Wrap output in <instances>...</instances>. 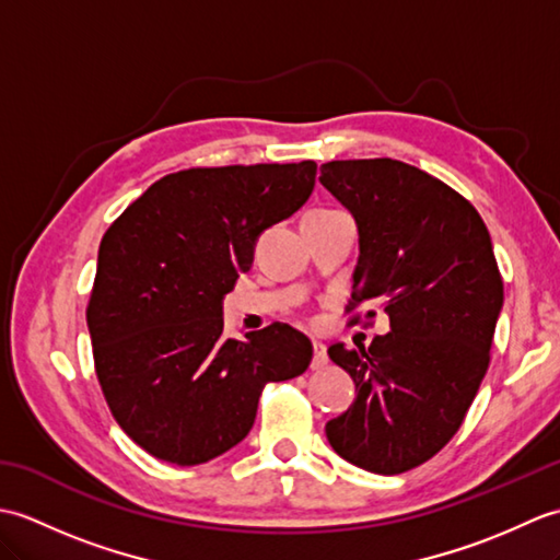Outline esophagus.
Listing matches in <instances>:
<instances>
[{
	"label": "esophagus",
	"mask_w": 560,
	"mask_h": 560,
	"mask_svg": "<svg viewBox=\"0 0 560 560\" xmlns=\"http://www.w3.org/2000/svg\"><path fill=\"white\" fill-rule=\"evenodd\" d=\"M329 359H327V349L323 347V343H313V371H323V368H327Z\"/></svg>",
	"instance_id": "34e87169"
}]
</instances>
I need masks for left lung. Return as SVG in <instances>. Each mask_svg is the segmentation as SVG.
Wrapping results in <instances>:
<instances>
[{"label":"left lung","mask_w":560,"mask_h":560,"mask_svg":"<svg viewBox=\"0 0 560 560\" xmlns=\"http://www.w3.org/2000/svg\"><path fill=\"white\" fill-rule=\"evenodd\" d=\"M319 183L359 225V265L347 313L368 305L389 331L368 351L329 347L355 383V401L325 431L339 457L401 474L443 450L491 363L503 277L479 211L450 185L395 159L329 161Z\"/></svg>","instance_id":"left-lung-1"}]
</instances>
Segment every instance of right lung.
<instances>
[{
    "label": "right lung",
    "instance_id": "1",
    "mask_svg": "<svg viewBox=\"0 0 560 560\" xmlns=\"http://www.w3.org/2000/svg\"><path fill=\"white\" fill-rule=\"evenodd\" d=\"M315 173V161L177 171L105 231L86 307L93 363L115 421L156 459L223 455L253 428L261 389L311 365V339L289 325L225 337L221 301Z\"/></svg>",
    "mask_w": 560,
    "mask_h": 560
}]
</instances>
